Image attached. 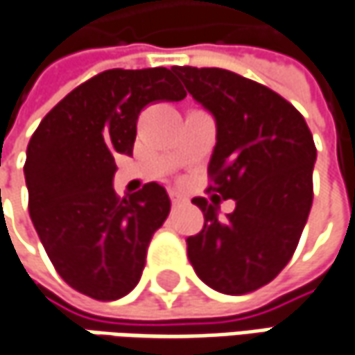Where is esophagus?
<instances>
[{
    "label": "esophagus",
    "instance_id": "1",
    "mask_svg": "<svg viewBox=\"0 0 355 355\" xmlns=\"http://www.w3.org/2000/svg\"><path fill=\"white\" fill-rule=\"evenodd\" d=\"M169 200H171V206L186 204V196H184V193H180V191H171V193H169Z\"/></svg>",
    "mask_w": 355,
    "mask_h": 355
}]
</instances>
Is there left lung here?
Listing matches in <instances>:
<instances>
[{"instance_id": "obj_1", "label": "left lung", "mask_w": 355, "mask_h": 355, "mask_svg": "<svg viewBox=\"0 0 355 355\" xmlns=\"http://www.w3.org/2000/svg\"><path fill=\"white\" fill-rule=\"evenodd\" d=\"M216 119L208 175L218 200L191 202L204 228L188 239L196 275L214 291L244 295L270 283L291 261L313 202V135L289 101L224 68H171ZM237 208L217 218L219 198Z\"/></svg>"}]
</instances>
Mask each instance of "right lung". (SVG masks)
Instances as JSON below:
<instances>
[{
  "label": "right lung",
  "mask_w": 355,
  "mask_h": 355,
  "mask_svg": "<svg viewBox=\"0 0 355 355\" xmlns=\"http://www.w3.org/2000/svg\"><path fill=\"white\" fill-rule=\"evenodd\" d=\"M184 96L169 68L105 70L68 92L32 135L24 165L30 218L72 289L114 301L139 283L171 202L155 182L119 198L114 155L133 153L147 105Z\"/></svg>",
  "instance_id": "obj_1"
}]
</instances>
